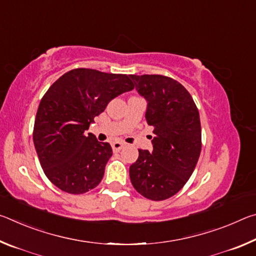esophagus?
<instances>
[{
    "instance_id": "1",
    "label": "esophagus",
    "mask_w": 256,
    "mask_h": 256,
    "mask_svg": "<svg viewBox=\"0 0 256 256\" xmlns=\"http://www.w3.org/2000/svg\"><path fill=\"white\" fill-rule=\"evenodd\" d=\"M123 146H124V144H122V142H120V141H115L112 144V148L114 151H120L123 148Z\"/></svg>"
}]
</instances>
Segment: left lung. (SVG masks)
I'll list each match as a JSON object with an SVG mask.
<instances>
[{"label":"left lung","mask_w":256,"mask_h":256,"mask_svg":"<svg viewBox=\"0 0 256 256\" xmlns=\"http://www.w3.org/2000/svg\"><path fill=\"white\" fill-rule=\"evenodd\" d=\"M130 76L148 102L146 118L154 134L152 152L138 149L130 178L141 196L162 201L183 188L196 166L202 146L200 115L178 81L160 74Z\"/></svg>","instance_id":"1"}]
</instances>
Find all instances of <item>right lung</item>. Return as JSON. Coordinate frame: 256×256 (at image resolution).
<instances>
[{
	"label": "right lung",
	"mask_w": 256,
	"mask_h": 256,
	"mask_svg": "<svg viewBox=\"0 0 256 256\" xmlns=\"http://www.w3.org/2000/svg\"><path fill=\"white\" fill-rule=\"evenodd\" d=\"M134 88L126 74L92 68L64 73L42 96L32 138L40 166L56 188L84 194L100 183L112 150L86 133L112 99Z\"/></svg>",
	"instance_id": "right-lung-1"
}]
</instances>
